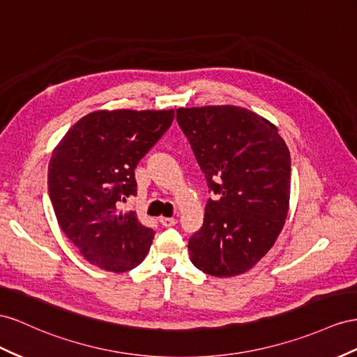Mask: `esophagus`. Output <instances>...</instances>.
<instances>
[{
  "label": "esophagus",
  "instance_id": "34e87169",
  "mask_svg": "<svg viewBox=\"0 0 357 357\" xmlns=\"http://www.w3.org/2000/svg\"><path fill=\"white\" fill-rule=\"evenodd\" d=\"M160 224L167 228L174 227L177 224V219L176 218H160Z\"/></svg>",
  "mask_w": 357,
  "mask_h": 357
}]
</instances>
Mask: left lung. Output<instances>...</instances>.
Masks as SVG:
<instances>
[{
    "instance_id": "1",
    "label": "left lung",
    "mask_w": 357,
    "mask_h": 357,
    "mask_svg": "<svg viewBox=\"0 0 357 357\" xmlns=\"http://www.w3.org/2000/svg\"><path fill=\"white\" fill-rule=\"evenodd\" d=\"M176 119L216 195L189 238L192 263L218 278L243 273L268 252L285 224L290 151L273 124L245 108H180Z\"/></svg>"
}]
</instances>
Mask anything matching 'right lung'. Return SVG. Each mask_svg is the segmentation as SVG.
Returning <instances> with one entry per match:
<instances>
[{"instance_id": "add662e5", "label": "right lung", "mask_w": 357, "mask_h": 357, "mask_svg": "<svg viewBox=\"0 0 357 357\" xmlns=\"http://www.w3.org/2000/svg\"><path fill=\"white\" fill-rule=\"evenodd\" d=\"M174 111H96L64 135L47 168L56 220L86 261L128 272L146 258L155 229L121 202L137 195L135 168L168 130Z\"/></svg>"}]
</instances>
